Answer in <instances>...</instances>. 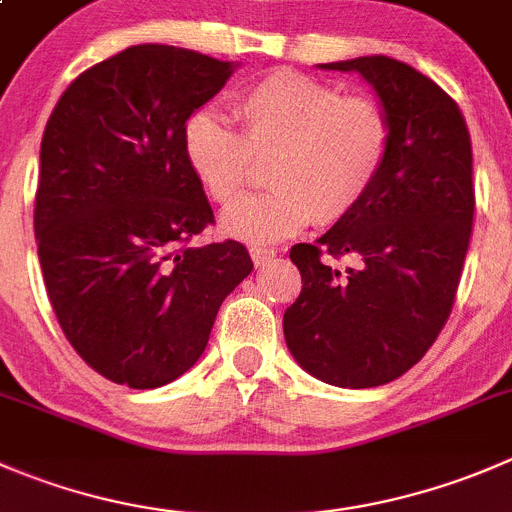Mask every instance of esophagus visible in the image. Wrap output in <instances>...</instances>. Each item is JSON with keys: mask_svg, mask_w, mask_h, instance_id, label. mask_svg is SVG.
Instances as JSON below:
<instances>
[{"mask_svg": "<svg viewBox=\"0 0 512 512\" xmlns=\"http://www.w3.org/2000/svg\"><path fill=\"white\" fill-rule=\"evenodd\" d=\"M250 255H252V262H255L257 267H265L275 260L277 250H270V247H252Z\"/></svg>", "mask_w": 512, "mask_h": 512, "instance_id": "esophagus-1", "label": "esophagus"}]
</instances>
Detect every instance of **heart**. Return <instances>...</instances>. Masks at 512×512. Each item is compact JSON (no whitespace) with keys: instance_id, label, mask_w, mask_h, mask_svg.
<instances>
[{"instance_id":"b5f03b06","label":"heart","mask_w":512,"mask_h":512,"mask_svg":"<svg viewBox=\"0 0 512 512\" xmlns=\"http://www.w3.org/2000/svg\"><path fill=\"white\" fill-rule=\"evenodd\" d=\"M240 132L210 112L187 119V165L212 202L227 207L267 165L272 190L247 197L225 215V232L270 245L300 232L347 220L375 190L393 150V119L367 94H342L332 84L280 69L232 104Z\"/></svg>"}]
</instances>
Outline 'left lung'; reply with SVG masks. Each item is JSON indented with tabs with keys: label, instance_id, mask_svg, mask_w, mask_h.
Wrapping results in <instances>:
<instances>
[{
	"label": "left lung",
	"instance_id": "1",
	"mask_svg": "<svg viewBox=\"0 0 512 512\" xmlns=\"http://www.w3.org/2000/svg\"><path fill=\"white\" fill-rule=\"evenodd\" d=\"M320 67L372 84L393 119V150L347 220L290 250L302 292L282 327L317 380L377 388L423 360L453 312L473 232V147L458 102L410 64L375 54Z\"/></svg>",
	"mask_w": 512,
	"mask_h": 512
}]
</instances>
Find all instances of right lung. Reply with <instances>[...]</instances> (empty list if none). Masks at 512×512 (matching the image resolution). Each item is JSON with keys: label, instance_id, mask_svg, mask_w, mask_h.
Returning a JSON list of instances; mask_svg holds the SVG:
<instances>
[{"label": "right lung", "instance_id": "right-lung-1", "mask_svg": "<svg viewBox=\"0 0 512 512\" xmlns=\"http://www.w3.org/2000/svg\"><path fill=\"white\" fill-rule=\"evenodd\" d=\"M235 64L137 44L84 69L42 137L34 235L59 327L92 370L162 388L205 352L252 272L237 240L192 245L215 215L182 132Z\"/></svg>", "mask_w": 512, "mask_h": 512}]
</instances>
